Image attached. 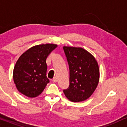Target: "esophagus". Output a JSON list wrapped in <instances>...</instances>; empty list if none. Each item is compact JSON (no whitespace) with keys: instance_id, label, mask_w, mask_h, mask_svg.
Listing matches in <instances>:
<instances>
[{"instance_id":"34e87169","label":"esophagus","mask_w":127,"mask_h":127,"mask_svg":"<svg viewBox=\"0 0 127 127\" xmlns=\"http://www.w3.org/2000/svg\"><path fill=\"white\" fill-rule=\"evenodd\" d=\"M57 80H57V78H56V77H55V78H54L52 80L53 82H54V83H56V82H57Z\"/></svg>"}]
</instances>
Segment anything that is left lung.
<instances>
[{
  "label": "left lung",
  "mask_w": 127,
  "mask_h": 127,
  "mask_svg": "<svg viewBox=\"0 0 127 127\" xmlns=\"http://www.w3.org/2000/svg\"><path fill=\"white\" fill-rule=\"evenodd\" d=\"M63 48L69 69V85L64 93L71 101H83L90 97L98 86L99 69L97 61L83 48L64 46Z\"/></svg>",
  "instance_id": "1"
}]
</instances>
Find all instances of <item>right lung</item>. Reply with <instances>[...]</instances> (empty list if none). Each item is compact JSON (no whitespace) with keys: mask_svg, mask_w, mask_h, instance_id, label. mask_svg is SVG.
I'll return each mask as SVG.
<instances>
[{"mask_svg":"<svg viewBox=\"0 0 127 127\" xmlns=\"http://www.w3.org/2000/svg\"><path fill=\"white\" fill-rule=\"evenodd\" d=\"M57 46L54 44L35 45L18 58L14 68L13 79L20 93L30 98L42 93L50 82L46 76V59Z\"/></svg>","mask_w":127,"mask_h":127,"instance_id":"add662e5","label":"right lung"}]
</instances>
